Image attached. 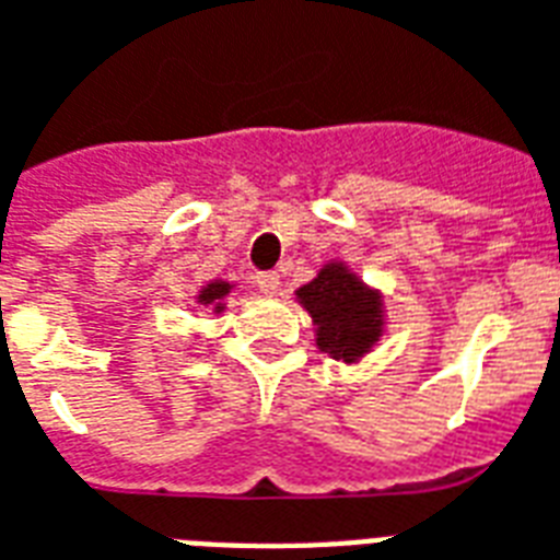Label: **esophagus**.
Instances as JSON below:
<instances>
[{"label":"esophagus","mask_w":560,"mask_h":560,"mask_svg":"<svg viewBox=\"0 0 560 560\" xmlns=\"http://www.w3.org/2000/svg\"><path fill=\"white\" fill-rule=\"evenodd\" d=\"M257 285L259 292L268 294V298H275V294L280 292V275H277V271H262V275H257Z\"/></svg>","instance_id":"esophagus-1"}]
</instances>
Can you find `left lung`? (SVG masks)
<instances>
[{"mask_svg":"<svg viewBox=\"0 0 560 560\" xmlns=\"http://www.w3.org/2000/svg\"><path fill=\"white\" fill-rule=\"evenodd\" d=\"M298 303L312 315L315 345L341 362H359L368 357L385 332L383 292L362 283L341 259H332L298 289Z\"/></svg>","mask_w":560,"mask_h":560,"instance_id":"obj_1","label":"left lung"}]
</instances>
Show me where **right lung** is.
I'll use <instances>...</instances> for the list:
<instances>
[{"label": "right lung", "instance_id": "right-lung-1", "mask_svg": "<svg viewBox=\"0 0 560 560\" xmlns=\"http://www.w3.org/2000/svg\"><path fill=\"white\" fill-rule=\"evenodd\" d=\"M231 292L233 283H228V280H212V283L201 285V292L195 294V303L219 315V312H224V301H228V294Z\"/></svg>", "mask_w": 560, "mask_h": 560}]
</instances>
